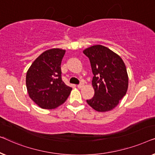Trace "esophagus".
I'll return each mask as SVG.
<instances>
[{
  "mask_svg": "<svg viewBox=\"0 0 155 155\" xmlns=\"http://www.w3.org/2000/svg\"><path fill=\"white\" fill-rule=\"evenodd\" d=\"M83 86H84V84H83V83H81V84L77 85V88H81Z\"/></svg>",
  "mask_w": 155,
  "mask_h": 155,
  "instance_id": "1",
  "label": "esophagus"
}]
</instances>
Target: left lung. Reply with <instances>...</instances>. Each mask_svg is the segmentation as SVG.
<instances>
[{"label": "left lung", "instance_id": "left-lung-1", "mask_svg": "<svg viewBox=\"0 0 155 155\" xmlns=\"http://www.w3.org/2000/svg\"><path fill=\"white\" fill-rule=\"evenodd\" d=\"M83 52L90 60L95 91L94 96L87 100V103L97 112L112 110L127 91L126 65L120 56L103 45H93Z\"/></svg>", "mask_w": 155, "mask_h": 155}]
</instances>
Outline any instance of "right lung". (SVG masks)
<instances>
[{
    "label": "right lung",
    "instance_id": "1",
    "mask_svg": "<svg viewBox=\"0 0 155 155\" xmlns=\"http://www.w3.org/2000/svg\"><path fill=\"white\" fill-rule=\"evenodd\" d=\"M65 50L53 48L39 55L28 69L26 85L29 95L41 108L51 110L65 102L72 88L62 80L61 62Z\"/></svg>",
    "mask_w": 155,
    "mask_h": 155
}]
</instances>
